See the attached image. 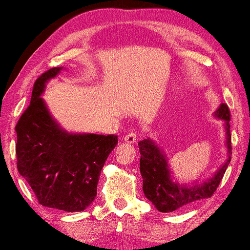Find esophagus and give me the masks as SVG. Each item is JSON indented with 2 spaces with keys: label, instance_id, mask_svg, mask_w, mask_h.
<instances>
[{
  "label": "esophagus",
  "instance_id": "esophagus-1",
  "mask_svg": "<svg viewBox=\"0 0 250 250\" xmlns=\"http://www.w3.org/2000/svg\"><path fill=\"white\" fill-rule=\"evenodd\" d=\"M136 139H138V135H136L135 132H129L128 134L125 135L124 138V141L128 142V143H134L136 141Z\"/></svg>",
  "mask_w": 250,
  "mask_h": 250
}]
</instances>
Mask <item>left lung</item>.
Segmentation results:
<instances>
[{"label":"left lung","mask_w":250,"mask_h":250,"mask_svg":"<svg viewBox=\"0 0 250 250\" xmlns=\"http://www.w3.org/2000/svg\"><path fill=\"white\" fill-rule=\"evenodd\" d=\"M215 116L225 121L229 159L213 179L201 186L182 187L173 183L170 180L165 156L163 155L158 146L149 139L139 142L140 155H141L140 172L143 179V192L159 211L168 213V211L181 209L182 207L196 203L198 200L207 199L213 196L217 187L220 186L228 165L231 162L232 155L230 123H229L231 119V114L228 104H222L215 112Z\"/></svg>","instance_id":"8db88e82"}]
</instances>
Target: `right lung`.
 <instances>
[{
  "mask_svg": "<svg viewBox=\"0 0 250 250\" xmlns=\"http://www.w3.org/2000/svg\"><path fill=\"white\" fill-rule=\"evenodd\" d=\"M53 67L34 83L32 100L16 125L17 167L37 201L64 211H82L94 200L102 167L117 135L68 134L51 117L40 98Z\"/></svg>",
  "mask_w": 250,
  "mask_h": 250,
  "instance_id": "right-lung-1",
  "label": "right lung"
}]
</instances>
